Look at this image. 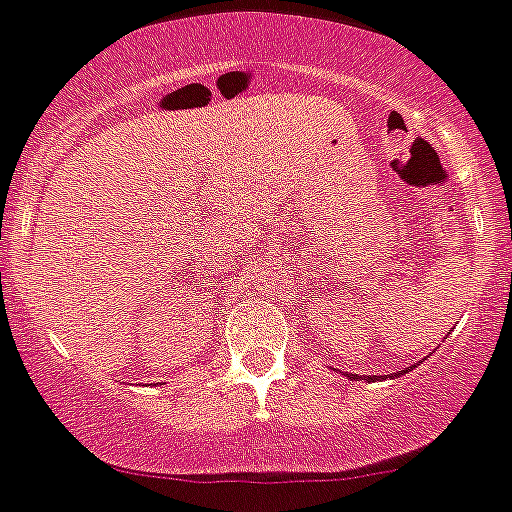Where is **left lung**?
Instances as JSON below:
<instances>
[{
	"instance_id": "8db88e82",
	"label": "left lung",
	"mask_w": 512,
	"mask_h": 512,
	"mask_svg": "<svg viewBox=\"0 0 512 512\" xmlns=\"http://www.w3.org/2000/svg\"><path fill=\"white\" fill-rule=\"evenodd\" d=\"M410 368H415V366H410ZM410 368H404V371H397V376H399V373H407V371H410ZM345 376H348L350 381L358 379V373H345ZM379 379H381V376H371V381H379Z\"/></svg>"
}]
</instances>
